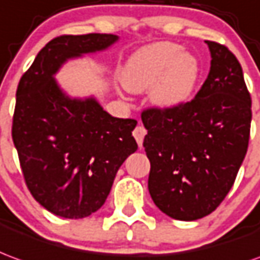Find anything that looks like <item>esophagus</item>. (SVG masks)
I'll return each mask as SVG.
<instances>
[{
  "instance_id": "obj_1",
  "label": "esophagus",
  "mask_w": 260,
  "mask_h": 260,
  "mask_svg": "<svg viewBox=\"0 0 260 260\" xmlns=\"http://www.w3.org/2000/svg\"><path fill=\"white\" fill-rule=\"evenodd\" d=\"M132 134H134V138L136 139L138 145H139V146H142L143 138H145V135H146V129H145V126H142V125H138Z\"/></svg>"
}]
</instances>
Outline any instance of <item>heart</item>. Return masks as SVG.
Listing matches in <instances>:
<instances>
[{
    "instance_id": "b5f03b06",
    "label": "heart",
    "mask_w": 260,
    "mask_h": 260,
    "mask_svg": "<svg viewBox=\"0 0 260 260\" xmlns=\"http://www.w3.org/2000/svg\"><path fill=\"white\" fill-rule=\"evenodd\" d=\"M121 80L131 91L152 87V101L160 108H176L191 99L200 80V63L173 42H157L131 56Z\"/></svg>"
}]
</instances>
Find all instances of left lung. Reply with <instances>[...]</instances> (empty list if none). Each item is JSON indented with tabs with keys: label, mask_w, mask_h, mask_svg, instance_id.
<instances>
[{
	"label": "left lung",
	"mask_w": 260,
	"mask_h": 260,
	"mask_svg": "<svg viewBox=\"0 0 260 260\" xmlns=\"http://www.w3.org/2000/svg\"><path fill=\"white\" fill-rule=\"evenodd\" d=\"M206 43L211 67L196 97L141 115L149 193L161 212L180 221L203 218L222 203L249 143L252 100L242 67L226 46Z\"/></svg>",
	"instance_id": "obj_1"
}]
</instances>
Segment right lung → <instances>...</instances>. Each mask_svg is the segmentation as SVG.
Instances as JSON below:
<instances>
[{"label": "right lung", "mask_w": 260, "mask_h": 260, "mask_svg": "<svg viewBox=\"0 0 260 260\" xmlns=\"http://www.w3.org/2000/svg\"><path fill=\"white\" fill-rule=\"evenodd\" d=\"M117 41L111 34L57 36L16 88L12 141L23 179L34 199L63 218H84L101 208L118 169L138 149L135 119L111 117L92 97L70 99L53 79L67 59Z\"/></svg>", "instance_id": "right-lung-1"}]
</instances>
